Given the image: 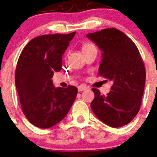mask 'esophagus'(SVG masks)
<instances>
[{"label": "esophagus", "mask_w": 157, "mask_h": 157, "mask_svg": "<svg viewBox=\"0 0 157 157\" xmlns=\"http://www.w3.org/2000/svg\"><path fill=\"white\" fill-rule=\"evenodd\" d=\"M86 90V87L85 86H83V85H80V86H78V91L79 92H82L83 90Z\"/></svg>", "instance_id": "34e87169"}]
</instances>
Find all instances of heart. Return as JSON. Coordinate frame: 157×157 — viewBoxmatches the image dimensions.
Masks as SVG:
<instances>
[{
    "label": "heart",
    "mask_w": 157,
    "mask_h": 157,
    "mask_svg": "<svg viewBox=\"0 0 157 157\" xmlns=\"http://www.w3.org/2000/svg\"><path fill=\"white\" fill-rule=\"evenodd\" d=\"M92 46H94V45H93V44H91V43H86V44H85V45L83 46V49L88 48H90V47H92Z\"/></svg>",
    "instance_id": "1"
}]
</instances>
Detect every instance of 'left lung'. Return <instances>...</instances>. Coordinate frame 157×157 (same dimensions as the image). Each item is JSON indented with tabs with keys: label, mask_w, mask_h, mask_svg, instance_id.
Segmentation results:
<instances>
[{
	"label": "left lung",
	"mask_w": 157,
	"mask_h": 157,
	"mask_svg": "<svg viewBox=\"0 0 157 157\" xmlns=\"http://www.w3.org/2000/svg\"><path fill=\"white\" fill-rule=\"evenodd\" d=\"M86 37L102 51L99 74L112 82L106 96L92 89L95 94L92 110L107 125H126L138 113L144 90L146 71L138 48L115 28L89 33Z\"/></svg>",
	"instance_id": "8db88e82"
}]
</instances>
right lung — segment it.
<instances>
[{
    "instance_id": "add662e5",
    "label": "right lung",
    "mask_w": 157,
    "mask_h": 157,
    "mask_svg": "<svg viewBox=\"0 0 157 157\" xmlns=\"http://www.w3.org/2000/svg\"><path fill=\"white\" fill-rule=\"evenodd\" d=\"M76 32L69 34L42 35L25 46L17 61L16 88L22 110L33 125L48 128L68 113L77 89L55 87L54 73L62 68V55Z\"/></svg>"
}]
</instances>
